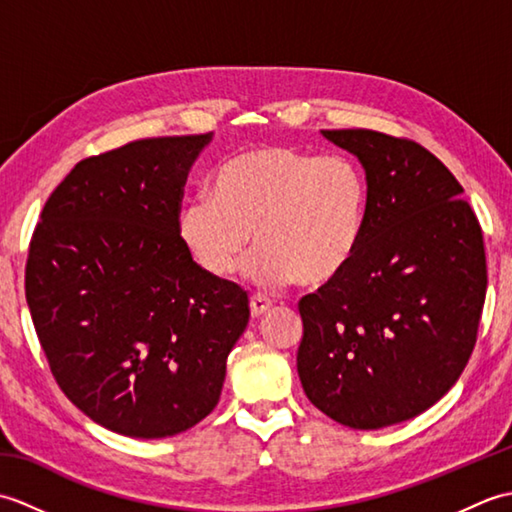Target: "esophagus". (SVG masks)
I'll return each instance as SVG.
<instances>
[{"label": "esophagus", "mask_w": 512, "mask_h": 512, "mask_svg": "<svg viewBox=\"0 0 512 512\" xmlns=\"http://www.w3.org/2000/svg\"><path fill=\"white\" fill-rule=\"evenodd\" d=\"M270 308H273V301L262 297V295H253L250 297V317H262L264 312H268Z\"/></svg>", "instance_id": "obj_1"}]
</instances>
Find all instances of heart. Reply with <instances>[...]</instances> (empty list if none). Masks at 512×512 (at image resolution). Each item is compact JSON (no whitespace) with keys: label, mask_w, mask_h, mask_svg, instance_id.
I'll use <instances>...</instances> for the list:
<instances>
[{"label":"heart","mask_w":512,"mask_h":512,"mask_svg":"<svg viewBox=\"0 0 512 512\" xmlns=\"http://www.w3.org/2000/svg\"><path fill=\"white\" fill-rule=\"evenodd\" d=\"M369 191L347 156L257 147L228 158L213 193L178 213V237L206 275L228 277L253 233L246 277L259 286H321L352 264L363 242Z\"/></svg>","instance_id":"1"}]
</instances>
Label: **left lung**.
<instances>
[{
	"label": "left lung",
	"instance_id": "1",
	"mask_svg": "<svg viewBox=\"0 0 512 512\" xmlns=\"http://www.w3.org/2000/svg\"><path fill=\"white\" fill-rule=\"evenodd\" d=\"M321 134L361 162L369 215L352 264L299 301L297 372L325 416L383 429L436 405L469 363L488 284L482 228L460 182L418 143Z\"/></svg>",
	"mask_w": 512,
	"mask_h": 512
}]
</instances>
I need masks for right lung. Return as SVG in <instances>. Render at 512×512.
<instances>
[{"label": "right lung", "instance_id": "obj_1", "mask_svg": "<svg viewBox=\"0 0 512 512\" xmlns=\"http://www.w3.org/2000/svg\"><path fill=\"white\" fill-rule=\"evenodd\" d=\"M213 134L136 140L85 158L32 235L26 301L54 378L85 416L169 438L215 409L248 297L178 237L182 187Z\"/></svg>", "mask_w": 512, "mask_h": 512}]
</instances>
